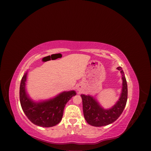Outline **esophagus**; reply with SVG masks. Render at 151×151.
<instances>
[{"mask_svg": "<svg viewBox=\"0 0 151 151\" xmlns=\"http://www.w3.org/2000/svg\"><path fill=\"white\" fill-rule=\"evenodd\" d=\"M77 90H78V91H81V89H80V88H77Z\"/></svg>", "mask_w": 151, "mask_h": 151, "instance_id": "1", "label": "esophagus"}]
</instances>
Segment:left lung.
Here are the masks:
<instances>
[{"instance_id": "obj_1", "label": "left lung", "mask_w": 151, "mask_h": 151, "mask_svg": "<svg viewBox=\"0 0 151 151\" xmlns=\"http://www.w3.org/2000/svg\"><path fill=\"white\" fill-rule=\"evenodd\" d=\"M117 69L120 71L122 74V89L119 99L111 108H103L92 96L81 95L84 118L91 125L102 127L111 124L119 118L125 107L128 96L127 83L122 68L118 67Z\"/></svg>"}]
</instances>
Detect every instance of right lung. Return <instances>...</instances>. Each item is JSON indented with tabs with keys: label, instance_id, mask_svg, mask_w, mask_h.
<instances>
[{
	"label": "right lung",
	"instance_id": "1",
	"mask_svg": "<svg viewBox=\"0 0 151 151\" xmlns=\"http://www.w3.org/2000/svg\"><path fill=\"white\" fill-rule=\"evenodd\" d=\"M28 72L22 76L19 89L21 108L28 119L35 125L51 127L61 121L65 104L76 95L75 91H63L55 97L45 101L35 102L32 100L26 90Z\"/></svg>",
	"mask_w": 151,
	"mask_h": 151
}]
</instances>
